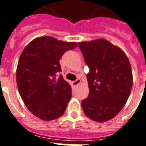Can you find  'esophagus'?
<instances>
[{"mask_svg": "<svg viewBox=\"0 0 146 146\" xmlns=\"http://www.w3.org/2000/svg\"><path fill=\"white\" fill-rule=\"evenodd\" d=\"M80 82H81V79H80V78H77L75 81L72 82V84H73V86H77V85L79 84Z\"/></svg>", "mask_w": 146, "mask_h": 146, "instance_id": "1", "label": "esophagus"}]
</instances>
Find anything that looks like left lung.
<instances>
[{"label": "left lung", "mask_w": 146, "mask_h": 146, "mask_svg": "<svg viewBox=\"0 0 146 146\" xmlns=\"http://www.w3.org/2000/svg\"><path fill=\"white\" fill-rule=\"evenodd\" d=\"M78 47L90 68L86 75L90 93L82 101L85 115L106 122L122 110L133 84L130 62L124 52L105 39L82 42Z\"/></svg>", "instance_id": "8db88e82"}]
</instances>
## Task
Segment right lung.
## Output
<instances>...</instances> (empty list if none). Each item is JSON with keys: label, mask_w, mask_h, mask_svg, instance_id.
<instances>
[{"label": "right lung", "mask_w": 146, "mask_h": 146, "mask_svg": "<svg viewBox=\"0 0 146 146\" xmlns=\"http://www.w3.org/2000/svg\"><path fill=\"white\" fill-rule=\"evenodd\" d=\"M76 42L52 37L34 39L22 52L16 69L19 92L32 114L42 120H52L64 113L71 98V88L61 75L60 60Z\"/></svg>", "instance_id": "add662e5"}]
</instances>
